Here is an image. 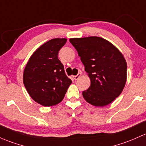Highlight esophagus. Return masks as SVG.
<instances>
[{"label": "esophagus", "mask_w": 146, "mask_h": 146, "mask_svg": "<svg viewBox=\"0 0 146 146\" xmlns=\"http://www.w3.org/2000/svg\"><path fill=\"white\" fill-rule=\"evenodd\" d=\"M81 75H82V73H78V75H76V76H73V78H74V80H78V78L80 77Z\"/></svg>", "instance_id": "obj_1"}]
</instances>
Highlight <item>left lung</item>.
Masks as SVG:
<instances>
[{
  "instance_id": "8db88e82",
  "label": "left lung",
  "mask_w": 146,
  "mask_h": 146,
  "mask_svg": "<svg viewBox=\"0 0 146 146\" xmlns=\"http://www.w3.org/2000/svg\"><path fill=\"white\" fill-rule=\"evenodd\" d=\"M88 73L91 85L82 92L94 106H105L119 96L127 80V62L115 46L97 36L70 38Z\"/></svg>"
}]
</instances>
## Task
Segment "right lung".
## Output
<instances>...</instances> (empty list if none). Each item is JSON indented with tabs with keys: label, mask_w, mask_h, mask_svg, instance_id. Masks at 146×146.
Instances as JSON below:
<instances>
[{
	"label": "right lung",
	"mask_w": 146,
	"mask_h": 146,
	"mask_svg": "<svg viewBox=\"0 0 146 146\" xmlns=\"http://www.w3.org/2000/svg\"><path fill=\"white\" fill-rule=\"evenodd\" d=\"M66 38H54L33 52L26 66L23 82L31 97L44 106H52L64 99L72 81L58 58Z\"/></svg>",
	"instance_id": "obj_1"
}]
</instances>
